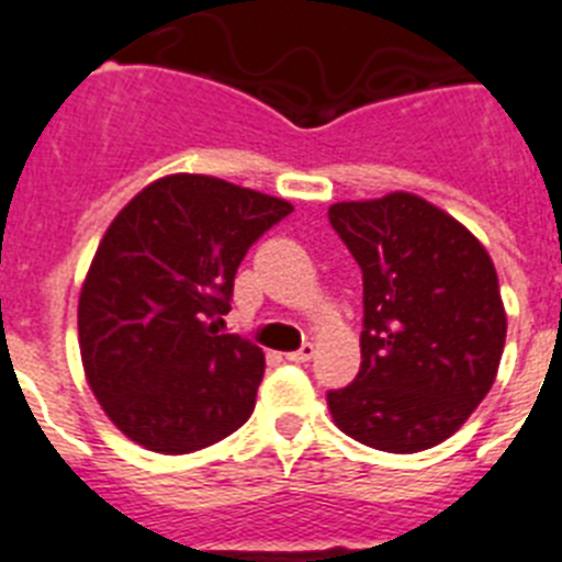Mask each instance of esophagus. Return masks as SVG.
I'll use <instances>...</instances> for the list:
<instances>
[{"label":"esophagus","mask_w":562,"mask_h":562,"mask_svg":"<svg viewBox=\"0 0 562 562\" xmlns=\"http://www.w3.org/2000/svg\"><path fill=\"white\" fill-rule=\"evenodd\" d=\"M285 360H289V362H311V360H314V346H311V342H305L300 351L285 353Z\"/></svg>","instance_id":"obj_1"}]
</instances>
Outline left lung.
<instances>
[{
	"mask_svg": "<svg viewBox=\"0 0 562 562\" xmlns=\"http://www.w3.org/2000/svg\"><path fill=\"white\" fill-rule=\"evenodd\" d=\"M334 231L362 271L360 374L328 394L339 431L414 454L449 440L499 369L506 308L474 234L417 193L334 202Z\"/></svg>",
	"mask_w": 562,
	"mask_h": 562,
	"instance_id": "obj_1",
	"label": "left lung"
}]
</instances>
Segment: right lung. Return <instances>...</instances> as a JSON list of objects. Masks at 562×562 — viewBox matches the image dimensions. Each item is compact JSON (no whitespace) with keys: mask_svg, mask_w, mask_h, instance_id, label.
<instances>
[{"mask_svg":"<svg viewBox=\"0 0 562 562\" xmlns=\"http://www.w3.org/2000/svg\"><path fill=\"white\" fill-rule=\"evenodd\" d=\"M291 211L220 177L168 173L113 216L79 291V353L136 446L191 454L251 417L266 353L220 325L245 251Z\"/></svg>","mask_w":562,"mask_h":562,"instance_id":"add662e5","label":"right lung"}]
</instances>
